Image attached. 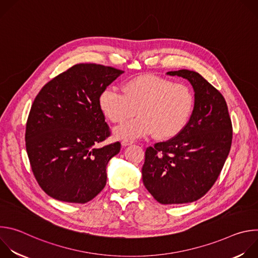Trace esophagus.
Segmentation results:
<instances>
[{
    "instance_id": "esophagus-1",
    "label": "esophagus",
    "mask_w": 258,
    "mask_h": 258,
    "mask_svg": "<svg viewBox=\"0 0 258 258\" xmlns=\"http://www.w3.org/2000/svg\"><path fill=\"white\" fill-rule=\"evenodd\" d=\"M132 144H133L132 141H122V142H121V146H122V147H126V146H130V145H132Z\"/></svg>"
}]
</instances>
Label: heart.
<instances>
[{
	"label": "heart",
	"instance_id": "1",
	"mask_svg": "<svg viewBox=\"0 0 258 258\" xmlns=\"http://www.w3.org/2000/svg\"><path fill=\"white\" fill-rule=\"evenodd\" d=\"M98 104L102 113L114 123L132 117L137 109V117L114 130L116 138L135 140L154 133L156 139L165 141L186 127L195 98L186 85L145 75L127 81L122 86V94L106 88L101 92Z\"/></svg>",
	"mask_w": 258,
	"mask_h": 258
}]
</instances>
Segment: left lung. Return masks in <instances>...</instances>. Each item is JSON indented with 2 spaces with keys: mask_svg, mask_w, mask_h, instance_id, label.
<instances>
[{
  "mask_svg": "<svg viewBox=\"0 0 258 258\" xmlns=\"http://www.w3.org/2000/svg\"><path fill=\"white\" fill-rule=\"evenodd\" d=\"M167 75L192 85L193 113L177 136L147 148L142 175L159 203L182 204L200 199L214 185L231 150L233 127L224 96L198 72L180 69Z\"/></svg>",
  "mask_w": 258,
  "mask_h": 258,
  "instance_id": "1",
  "label": "left lung"
}]
</instances>
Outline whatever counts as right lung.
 <instances>
[{
	"label": "right lung",
	"instance_id": "1",
	"mask_svg": "<svg viewBox=\"0 0 258 258\" xmlns=\"http://www.w3.org/2000/svg\"><path fill=\"white\" fill-rule=\"evenodd\" d=\"M122 73L100 64H77L35 97L25 146L33 175L50 197L87 203L104 189L107 164L120 151V143L97 147L110 136L98 100Z\"/></svg>",
	"mask_w": 258,
	"mask_h": 258
}]
</instances>
